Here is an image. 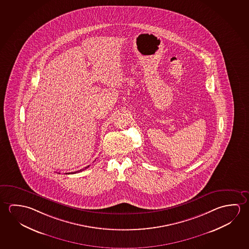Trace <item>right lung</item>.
Instances as JSON below:
<instances>
[{"label":"right lung","mask_w":249,"mask_h":249,"mask_svg":"<svg viewBox=\"0 0 249 249\" xmlns=\"http://www.w3.org/2000/svg\"><path fill=\"white\" fill-rule=\"evenodd\" d=\"M89 167V166H88V167H84V168H82V169H81V170H78V171H75V172H72V173H71V174H76V173H79V172H82V171H83V170H85L86 168H88V167ZM68 174H69V173H68ZM70 174H69V175H70Z\"/></svg>","instance_id":"obj_1"}]
</instances>
